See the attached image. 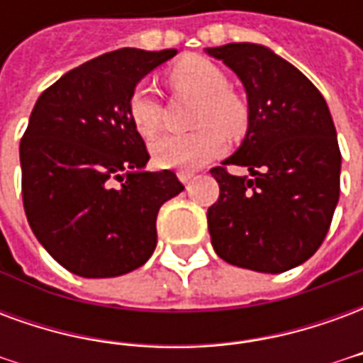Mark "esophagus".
<instances>
[{
    "instance_id": "esophagus-1",
    "label": "esophagus",
    "mask_w": 363,
    "mask_h": 363,
    "mask_svg": "<svg viewBox=\"0 0 363 363\" xmlns=\"http://www.w3.org/2000/svg\"><path fill=\"white\" fill-rule=\"evenodd\" d=\"M177 177H179V181L186 184V182H189L190 179L194 177V173H190V171H179V173H177Z\"/></svg>"
}]
</instances>
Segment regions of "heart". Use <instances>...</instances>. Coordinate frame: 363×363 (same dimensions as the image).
<instances>
[{
  "instance_id": "obj_1",
  "label": "heart",
  "mask_w": 363,
  "mask_h": 363,
  "mask_svg": "<svg viewBox=\"0 0 363 363\" xmlns=\"http://www.w3.org/2000/svg\"><path fill=\"white\" fill-rule=\"evenodd\" d=\"M174 93L198 99L190 134H165L151 142V155L159 167L194 171L210 163L225 150V135L239 138L249 128V104L237 91L229 89L225 72L213 62L189 56L169 72ZM128 114L138 134L151 138L161 128V101L155 87L138 83L128 101Z\"/></svg>"
}]
</instances>
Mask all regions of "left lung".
Returning a JSON list of instances; mask_svg holds the SVG:
<instances>
[{"label": "left lung", "mask_w": 363, "mask_h": 363, "mask_svg": "<svg viewBox=\"0 0 363 363\" xmlns=\"http://www.w3.org/2000/svg\"><path fill=\"white\" fill-rule=\"evenodd\" d=\"M243 82L249 130L213 167L220 198L208 208L213 251L229 264L280 274L311 259L325 241L340 194V150L319 89L267 46L206 48ZM228 164L247 166L237 177Z\"/></svg>", "instance_id": "8db88e82"}]
</instances>
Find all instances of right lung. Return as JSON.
Wrapping results in <instances>:
<instances>
[{"mask_svg": "<svg viewBox=\"0 0 363 363\" xmlns=\"http://www.w3.org/2000/svg\"><path fill=\"white\" fill-rule=\"evenodd\" d=\"M177 54L120 48L85 62L38 96L21 138L28 225L52 259L83 278H112L147 262L159 208L184 190L173 171H143L150 153L128 101Z\"/></svg>", "mask_w": 363, "mask_h": 363, "instance_id": "right-lung-1", "label": "right lung"}]
</instances>
